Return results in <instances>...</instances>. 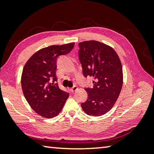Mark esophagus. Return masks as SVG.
Returning a JSON list of instances; mask_svg holds the SVG:
<instances>
[{"label":"esophagus","instance_id":"1","mask_svg":"<svg viewBox=\"0 0 154 154\" xmlns=\"http://www.w3.org/2000/svg\"><path fill=\"white\" fill-rule=\"evenodd\" d=\"M77 90V86H74L72 88H70V90H71L72 92L76 91Z\"/></svg>","mask_w":154,"mask_h":154}]
</instances>
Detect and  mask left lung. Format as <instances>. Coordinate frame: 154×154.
Segmentation results:
<instances>
[{"mask_svg": "<svg viewBox=\"0 0 154 154\" xmlns=\"http://www.w3.org/2000/svg\"><path fill=\"white\" fill-rule=\"evenodd\" d=\"M79 47L83 74L93 78V87L85 88L88 98L82 108L88 115H103L116 103L123 86L120 59L112 47L97 41L80 42Z\"/></svg>", "mask_w": 154, "mask_h": 154, "instance_id": "left-lung-1", "label": "left lung"}]
</instances>
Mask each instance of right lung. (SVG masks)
Segmentation results:
<instances>
[{
  "label": "right lung",
  "mask_w": 154,
  "mask_h": 154,
  "mask_svg": "<svg viewBox=\"0 0 154 154\" xmlns=\"http://www.w3.org/2000/svg\"><path fill=\"white\" fill-rule=\"evenodd\" d=\"M74 43L53 45L39 50L24 65L21 77L24 96L34 111L45 118L57 116L69 94L61 90L56 77L57 59L68 54Z\"/></svg>",
  "instance_id": "obj_1"
}]
</instances>
